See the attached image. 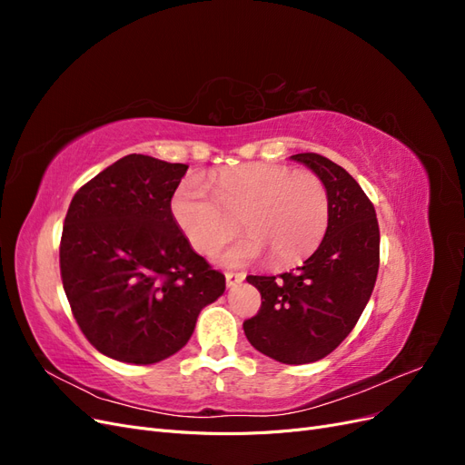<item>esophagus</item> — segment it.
<instances>
[{
	"label": "esophagus",
	"instance_id": "obj_1",
	"mask_svg": "<svg viewBox=\"0 0 465 465\" xmlns=\"http://www.w3.org/2000/svg\"><path fill=\"white\" fill-rule=\"evenodd\" d=\"M244 277H246L244 273H232V272L224 273V279H227V287H234L238 283H242Z\"/></svg>",
	"mask_w": 465,
	"mask_h": 465
}]
</instances>
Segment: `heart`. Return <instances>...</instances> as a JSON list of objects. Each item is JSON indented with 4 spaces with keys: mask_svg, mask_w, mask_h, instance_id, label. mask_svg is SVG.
I'll list each match as a JSON object with an SVG mask.
<instances>
[{
    "mask_svg": "<svg viewBox=\"0 0 465 465\" xmlns=\"http://www.w3.org/2000/svg\"><path fill=\"white\" fill-rule=\"evenodd\" d=\"M211 193L198 178L176 188L171 209L190 244L207 254L227 241L238 216L246 232L219 250L215 260L242 267L267 254L275 265L306 258L326 234L330 202L326 186L308 171L250 163L229 168L211 182Z\"/></svg>",
    "mask_w": 465,
    "mask_h": 465,
    "instance_id": "obj_1",
    "label": "heart"
}]
</instances>
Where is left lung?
I'll return each instance as SVG.
<instances>
[{
    "instance_id": "obj_1",
    "label": "left lung",
    "mask_w": 465,
    "mask_h": 465,
    "mask_svg": "<svg viewBox=\"0 0 465 465\" xmlns=\"http://www.w3.org/2000/svg\"><path fill=\"white\" fill-rule=\"evenodd\" d=\"M326 186L328 229L314 254L279 277L248 275L262 294L244 322L252 347L285 364L320 361L355 328L378 275L380 231L367 193L345 168L316 153L292 154Z\"/></svg>"
}]
</instances>
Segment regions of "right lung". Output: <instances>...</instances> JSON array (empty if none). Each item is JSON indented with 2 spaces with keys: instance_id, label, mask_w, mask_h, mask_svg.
<instances>
[{
  "instance_id": "1",
  "label": "right lung",
  "mask_w": 465,
  "mask_h": 465,
  "mask_svg": "<svg viewBox=\"0 0 465 465\" xmlns=\"http://www.w3.org/2000/svg\"><path fill=\"white\" fill-rule=\"evenodd\" d=\"M188 164L128 154L69 203L60 270L69 306L103 355L164 361L188 343L200 312L224 292V275L195 254L171 200Z\"/></svg>"
}]
</instances>
